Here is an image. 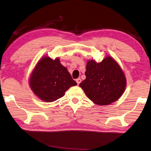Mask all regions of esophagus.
<instances>
[{
  "mask_svg": "<svg viewBox=\"0 0 151 151\" xmlns=\"http://www.w3.org/2000/svg\"><path fill=\"white\" fill-rule=\"evenodd\" d=\"M81 81H82V80L81 79V78H77V79H76V83H77V84L78 85L80 83H81Z\"/></svg>",
  "mask_w": 151,
  "mask_h": 151,
  "instance_id": "34e87169",
  "label": "esophagus"
}]
</instances>
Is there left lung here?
Returning a JSON list of instances; mask_svg holds the SVG:
<instances>
[{"label": "left lung", "mask_w": 151, "mask_h": 151, "mask_svg": "<svg viewBox=\"0 0 151 151\" xmlns=\"http://www.w3.org/2000/svg\"><path fill=\"white\" fill-rule=\"evenodd\" d=\"M86 78L79 84L91 101L107 105L117 101L126 87V78L120 65L108 55L100 63L88 60Z\"/></svg>", "instance_id": "1"}]
</instances>
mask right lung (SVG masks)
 Returning <instances> with one entry per match:
<instances>
[{"instance_id":"right-lung-1","label":"right lung","mask_w":151,"mask_h":151,"mask_svg":"<svg viewBox=\"0 0 151 151\" xmlns=\"http://www.w3.org/2000/svg\"><path fill=\"white\" fill-rule=\"evenodd\" d=\"M29 86L34 94L45 102H53L63 97L70 87L77 85L60 58L44 56L31 73Z\"/></svg>"}]
</instances>
